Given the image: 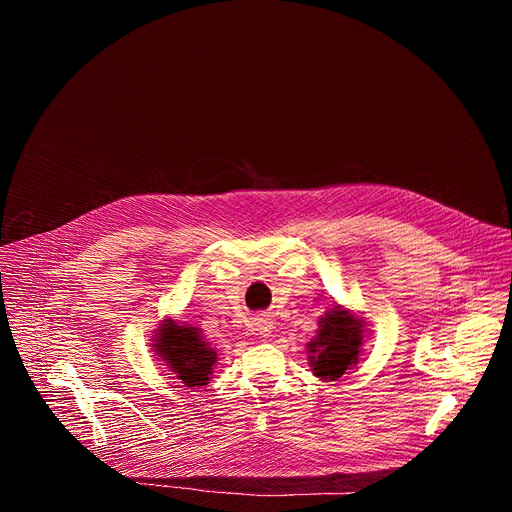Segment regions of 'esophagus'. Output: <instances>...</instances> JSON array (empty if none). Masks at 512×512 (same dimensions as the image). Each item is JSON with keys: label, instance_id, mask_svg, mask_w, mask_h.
Here are the masks:
<instances>
[{"label": "esophagus", "instance_id": "esophagus-1", "mask_svg": "<svg viewBox=\"0 0 512 512\" xmlns=\"http://www.w3.org/2000/svg\"><path fill=\"white\" fill-rule=\"evenodd\" d=\"M255 330H257L259 334H263V336H269V332H271V322H269L267 318H257V320H255Z\"/></svg>", "mask_w": 512, "mask_h": 512}]
</instances>
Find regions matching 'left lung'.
I'll use <instances>...</instances> for the list:
<instances>
[{
    "instance_id": "left-lung-1",
    "label": "left lung",
    "mask_w": 512,
    "mask_h": 512,
    "mask_svg": "<svg viewBox=\"0 0 512 512\" xmlns=\"http://www.w3.org/2000/svg\"><path fill=\"white\" fill-rule=\"evenodd\" d=\"M362 322L340 306L320 318L318 336L308 344L310 367L316 377L336 381L358 360Z\"/></svg>"
}]
</instances>
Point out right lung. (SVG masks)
Masks as SVG:
<instances>
[{"label": "right lung", "instance_id": "1", "mask_svg": "<svg viewBox=\"0 0 512 512\" xmlns=\"http://www.w3.org/2000/svg\"><path fill=\"white\" fill-rule=\"evenodd\" d=\"M154 342V350L186 387H202L208 383L216 352L204 342L198 328L190 324L178 326L174 320H166Z\"/></svg>", "mask_w": 512, "mask_h": 512}]
</instances>
